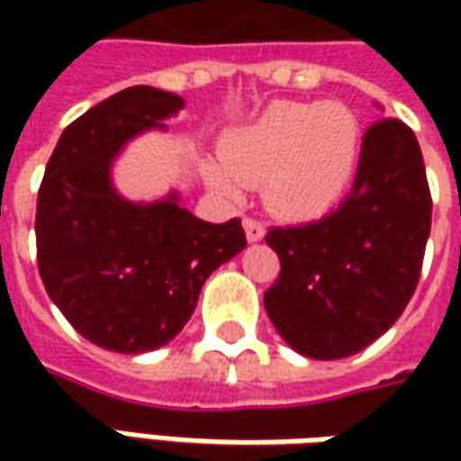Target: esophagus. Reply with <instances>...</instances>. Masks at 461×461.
I'll return each mask as SVG.
<instances>
[{"mask_svg":"<svg viewBox=\"0 0 461 461\" xmlns=\"http://www.w3.org/2000/svg\"><path fill=\"white\" fill-rule=\"evenodd\" d=\"M243 230H246V239H249V243H258V240L267 236L264 225H261L258 221H254V218H246V221H243Z\"/></svg>","mask_w":461,"mask_h":461,"instance_id":"esophagus-1","label":"esophagus"}]
</instances>
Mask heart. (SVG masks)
<instances>
[{"mask_svg": "<svg viewBox=\"0 0 461 461\" xmlns=\"http://www.w3.org/2000/svg\"><path fill=\"white\" fill-rule=\"evenodd\" d=\"M362 153V125L341 102H275L228 135L222 161H204L207 185L236 200L264 182L276 215L305 221L326 212L351 185Z\"/></svg>", "mask_w": 461, "mask_h": 461, "instance_id": "1", "label": "heart"}]
</instances>
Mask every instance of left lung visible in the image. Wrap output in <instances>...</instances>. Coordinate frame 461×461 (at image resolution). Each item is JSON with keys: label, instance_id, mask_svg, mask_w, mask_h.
Here are the masks:
<instances>
[{"label": "left lung", "instance_id": "1", "mask_svg": "<svg viewBox=\"0 0 461 461\" xmlns=\"http://www.w3.org/2000/svg\"><path fill=\"white\" fill-rule=\"evenodd\" d=\"M429 233L431 192L416 135L400 120H380L364 133L339 210L267 236L282 264L264 293L276 333L310 359L359 354L416 293Z\"/></svg>", "mask_w": 461, "mask_h": 461}]
</instances>
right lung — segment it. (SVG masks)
I'll use <instances>...</instances> for the list:
<instances>
[{"label":"right lung","instance_id":"obj_1","mask_svg":"<svg viewBox=\"0 0 461 461\" xmlns=\"http://www.w3.org/2000/svg\"><path fill=\"white\" fill-rule=\"evenodd\" d=\"M185 99L131 86L74 120L38 192V269L48 297L84 339L117 354L167 346L192 318L203 285L246 249L240 221L207 222L171 189L128 200L113 179L122 149L167 131Z\"/></svg>","mask_w":461,"mask_h":461}]
</instances>
